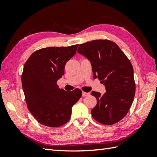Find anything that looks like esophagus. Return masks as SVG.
I'll use <instances>...</instances> for the list:
<instances>
[{"instance_id":"34e87169","label":"esophagus","mask_w":157,"mask_h":157,"mask_svg":"<svg viewBox=\"0 0 157 157\" xmlns=\"http://www.w3.org/2000/svg\"><path fill=\"white\" fill-rule=\"evenodd\" d=\"M90 95L89 92H82V96L85 97V96H88Z\"/></svg>"}]
</instances>
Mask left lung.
Wrapping results in <instances>:
<instances>
[{
	"mask_svg": "<svg viewBox=\"0 0 157 157\" xmlns=\"http://www.w3.org/2000/svg\"><path fill=\"white\" fill-rule=\"evenodd\" d=\"M77 52L90 61L94 78L101 80L106 88L103 95L92 92L97 99L92 117L105 125L119 122L129 111L136 92L130 61L116 43L107 39L80 44Z\"/></svg>",
	"mask_w": 157,
	"mask_h": 157,
	"instance_id": "left-lung-1",
	"label": "left lung"
}]
</instances>
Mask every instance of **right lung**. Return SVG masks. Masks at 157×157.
Masks as SVG:
<instances>
[{"instance_id":"add662e5","label":"right lung","mask_w":157,"mask_h":157,"mask_svg":"<svg viewBox=\"0 0 157 157\" xmlns=\"http://www.w3.org/2000/svg\"><path fill=\"white\" fill-rule=\"evenodd\" d=\"M78 46L41 48L33 52L24 65L21 83L27 105L42 125L57 128L67 123L73 105L82 96L78 88L66 92L57 84Z\"/></svg>"}]
</instances>
